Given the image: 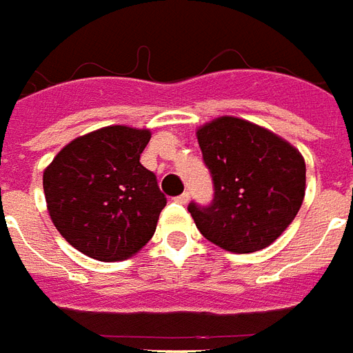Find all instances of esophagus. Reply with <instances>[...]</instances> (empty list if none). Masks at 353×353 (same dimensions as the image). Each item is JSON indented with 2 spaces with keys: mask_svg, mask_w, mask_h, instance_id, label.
<instances>
[{
  "mask_svg": "<svg viewBox=\"0 0 353 353\" xmlns=\"http://www.w3.org/2000/svg\"><path fill=\"white\" fill-rule=\"evenodd\" d=\"M174 201H176V203H180V205H188V203H190V193L184 192L182 195H179V197L174 199Z\"/></svg>",
  "mask_w": 353,
  "mask_h": 353,
  "instance_id": "obj_1",
  "label": "esophagus"
}]
</instances>
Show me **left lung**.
I'll return each instance as SVG.
<instances>
[{"mask_svg":"<svg viewBox=\"0 0 353 353\" xmlns=\"http://www.w3.org/2000/svg\"><path fill=\"white\" fill-rule=\"evenodd\" d=\"M214 180L210 206H188L201 234L230 253L268 248L287 230L305 197V160L272 130L238 117L197 128Z\"/></svg>","mask_w":353,"mask_h":353,"instance_id":"1","label":"left lung"}]
</instances>
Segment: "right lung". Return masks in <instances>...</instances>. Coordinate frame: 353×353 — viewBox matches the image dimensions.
<instances>
[{
    "mask_svg": "<svg viewBox=\"0 0 353 353\" xmlns=\"http://www.w3.org/2000/svg\"><path fill=\"white\" fill-rule=\"evenodd\" d=\"M150 130L113 124L61 148L44 169L48 214L72 248L102 262L147 245L165 206L152 171L139 163Z\"/></svg>",
    "mask_w": 353,
    "mask_h": 353,
    "instance_id": "right-lung-1",
    "label": "right lung"
}]
</instances>
